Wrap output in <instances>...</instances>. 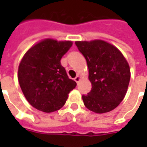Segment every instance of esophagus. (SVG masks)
<instances>
[{"instance_id": "34e87169", "label": "esophagus", "mask_w": 147, "mask_h": 147, "mask_svg": "<svg viewBox=\"0 0 147 147\" xmlns=\"http://www.w3.org/2000/svg\"><path fill=\"white\" fill-rule=\"evenodd\" d=\"M74 81L76 82H78L79 81H80V77L79 76H76L75 78H74Z\"/></svg>"}]
</instances>
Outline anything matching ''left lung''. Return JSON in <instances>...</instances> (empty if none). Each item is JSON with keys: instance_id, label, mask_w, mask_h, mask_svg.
<instances>
[{"instance_id": "8db88e82", "label": "left lung", "mask_w": 147, "mask_h": 147, "mask_svg": "<svg viewBox=\"0 0 147 147\" xmlns=\"http://www.w3.org/2000/svg\"><path fill=\"white\" fill-rule=\"evenodd\" d=\"M87 60L92 90L82 95L88 110L102 114L115 109L124 98L130 81V69L122 53L100 40L76 42Z\"/></svg>"}]
</instances>
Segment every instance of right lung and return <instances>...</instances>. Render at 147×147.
Wrapping results in <instances>:
<instances>
[{"mask_svg":"<svg viewBox=\"0 0 147 147\" xmlns=\"http://www.w3.org/2000/svg\"><path fill=\"white\" fill-rule=\"evenodd\" d=\"M72 44L69 41L46 39L29 49L21 60L18 71L20 88L37 110L47 113L59 110L76 87L60 64Z\"/></svg>","mask_w":147,"mask_h":147,"instance_id":"add662e5","label":"right lung"}]
</instances>
